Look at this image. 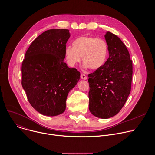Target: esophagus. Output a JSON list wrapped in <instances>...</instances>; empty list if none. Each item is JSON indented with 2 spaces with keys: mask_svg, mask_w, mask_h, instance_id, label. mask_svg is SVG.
<instances>
[{
  "mask_svg": "<svg viewBox=\"0 0 155 155\" xmlns=\"http://www.w3.org/2000/svg\"><path fill=\"white\" fill-rule=\"evenodd\" d=\"M81 78L83 80H86L87 79V76L83 74H81Z\"/></svg>",
  "mask_w": 155,
  "mask_h": 155,
  "instance_id": "1",
  "label": "esophagus"
}]
</instances>
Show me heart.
I'll use <instances>...</instances> for the list:
<instances>
[{
    "label": "heart",
    "mask_w": 155,
    "mask_h": 155,
    "mask_svg": "<svg viewBox=\"0 0 155 155\" xmlns=\"http://www.w3.org/2000/svg\"><path fill=\"white\" fill-rule=\"evenodd\" d=\"M108 45L103 39L83 35L72 42V47L64 49V57L69 66L74 68L82 60L85 69L97 70L104 66L108 58Z\"/></svg>",
    "instance_id": "heart-1"
}]
</instances>
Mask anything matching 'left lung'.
I'll return each mask as SVG.
<instances>
[{"label": "left lung", "instance_id": "8db88e82", "mask_svg": "<svg viewBox=\"0 0 155 155\" xmlns=\"http://www.w3.org/2000/svg\"><path fill=\"white\" fill-rule=\"evenodd\" d=\"M109 58L100 69L88 75L89 109L94 116L108 119L122 108L131 91L133 64L128 50L116 35H105Z\"/></svg>", "mask_w": 155, "mask_h": 155}]
</instances>
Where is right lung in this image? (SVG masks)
Listing matches in <instances>:
<instances>
[{"instance_id": "right-lung-1", "label": "right lung", "mask_w": 155, "mask_h": 155, "mask_svg": "<svg viewBox=\"0 0 155 155\" xmlns=\"http://www.w3.org/2000/svg\"><path fill=\"white\" fill-rule=\"evenodd\" d=\"M70 36L67 29L43 32L32 42L22 62V87L33 108L44 116L63 113L68 95L80 80V73L64 62Z\"/></svg>"}]
</instances>
